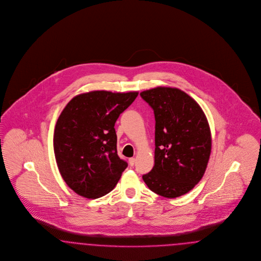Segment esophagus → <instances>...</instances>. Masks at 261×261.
<instances>
[{
	"label": "esophagus",
	"mask_w": 261,
	"mask_h": 261,
	"mask_svg": "<svg viewBox=\"0 0 261 261\" xmlns=\"http://www.w3.org/2000/svg\"><path fill=\"white\" fill-rule=\"evenodd\" d=\"M136 159L134 157H132V158H129V165L130 166H134V164H135Z\"/></svg>",
	"instance_id": "1"
}]
</instances>
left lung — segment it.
I'll list each match as a JSON object with an SVG mask.
<instances>
[{"instance_id": "obj_1", "label": "left lung", "mask_w": 261, "mask_h": 261, "mask_svg": "<svg viewBox=\"0 0 261 261\" xmlns=\"http://www.w3.org/2000/svg\"><path fill=\"white\" fill-rule=\"evenodd\" d=\"M140 95L155 117L154 166L143 179L160 196L179 197L205 174L212 149L208 119L198 103L178 88L158 86Z\"/></svg>"}]
</instances>
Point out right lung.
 Instances as JSON below:
<instances>
[{
	"label": "right lung",
	"mask_w": 261,
	"mask_h": 261,
	"mask_svg": "<svg viewBox=\"0 0 261 261\" xmlns=\"http://www.w3.org/2000/svg\"><path fill=\"white\" fill-rule=\"evenodd\" d=\"M138 94L95 90L76 95L64 108L54 129V154L76 194L99 198L115 188L128 166L117 155L115 121Z\"/></svg>",
	"instance_id": "right-lung-1"
}]
</instances>
